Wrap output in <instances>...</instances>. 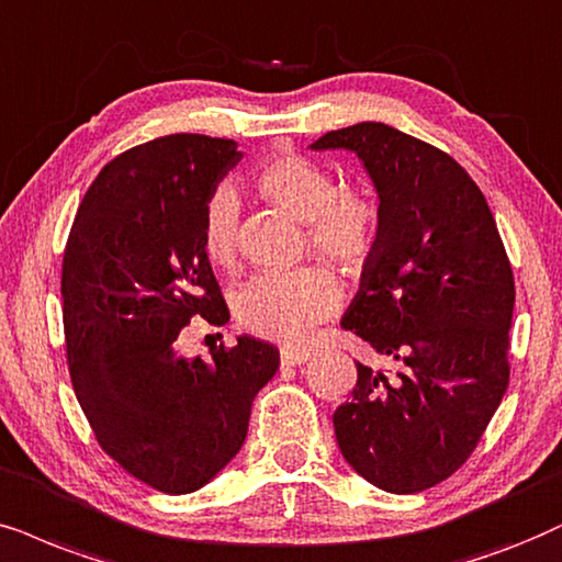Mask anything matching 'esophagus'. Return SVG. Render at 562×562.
I'll return each mask as SVG.
<instances>
[{
	"label": "esophagus",
	"instance_id": "34e87169",
	"mask_svg": "<svg viewBox=\"0 0 562 562\" xmlns=\"http://www.w3.org/2000/svg\"><path fill=\"white\" fill-rule=\"evenodd\" d=\"M280 360H282V366L295 368V366L308 363V360H311V352H308V350H301V347H282Z\"/></svg>",
	"mask_w": 562,
	"mask_h": 562
}]
</instances>
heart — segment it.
Wrapping results in <instances>:
<instances>
[{
  "label": "heart",
  "instance_id": "1",
  "mask_svg": "<svg viewBox=\"0 0 562 562\" xmlns=\"http://www.w3.org/2000/svg\"><path fill=\"white\" fill-rule=\"evenodd\" d=\"M254 187L303 223L311 248L342 272H355L371 257L381 212L368 189H337L322 162L293 153L261 162L254 173ZM238 212V196L231 189H220L204 207L202 251L220 269L236 265ZM337 305V280L324 267H297L293 272H267L246 282L236 297V316L257 337L301 342Z\"/></svg>",
  "mask_w": 562,
  "mask_h": 562
}]
</instances>
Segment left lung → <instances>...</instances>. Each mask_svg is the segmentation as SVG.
Masks as SVG:
<instances>
[{
	"mask_svg": "<svg viewBox=\"0 0 562 562\" xmlns=\"http://www.w3.org/2000/svg\"><path fill=\"white\" fill-rule=\"evenodd\" d=\"M311 150L355 153L379 202V238L342 326L396 363L358 366L334 412L347 464L386 493H423L470 459L508 386L514 272L477 183L446 153L363 122Z\"/></svg>",
	"mask_w": 562,
	"mask_h": 562,
	"instance_id": "1",
	"label": "left lung"
}]
</instances>
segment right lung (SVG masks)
I'll return each mask as SVG.
<instances>
[{
    "mask_svg": "<svg viewBox=\"0 0 562 562\" xmlns=\"http://www.w3.org/2000/svg\"><path fill=\"white\" fill-rule=\"evenodd\" d=\"M244 153L233 139L170 134L105 166L77 210L61 269L64 337L77 402L98 443L168 495L204 487L236 459L280 350L240 334L212 360L176 339L228 305L202 251V215Z\"/></svg>",
    "mask_w": 562,
    "mask_h": 562,
    "instance_id": "right-lung-1",
    "label": "right lung"
}]
</instances>
